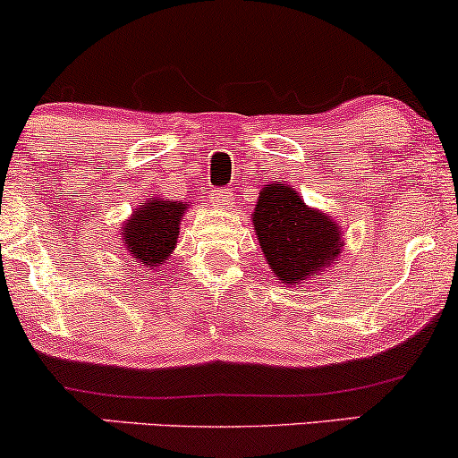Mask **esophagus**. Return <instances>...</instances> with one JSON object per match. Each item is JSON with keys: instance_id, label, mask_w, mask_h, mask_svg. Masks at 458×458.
I'll return each mask as SVG.
<instances>
[{"instance_id": "1", "label": "esophagus", "mask_w": 458, "mask_h": 458, "mask_svg": "<svg viewBox=\"0 0 458 458\" xmlns=\"http://www.w3.org/2000/svg\"><path fill=\"white\" fill-rule=\"evenodd\" d=\"M211 200L215 205H230V191L228 190H213Z\"/></svg>"}]
</instances>
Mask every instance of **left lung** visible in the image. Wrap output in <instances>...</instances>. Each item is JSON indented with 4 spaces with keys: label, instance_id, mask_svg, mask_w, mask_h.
Listing matches in <instances>:
<instances>
[{
    "label": "left lung",
    "instance_id": "1",
    "mask_svg": "<svg viewBox=\"0 0 458 458\" xmlns=\"http://www.w3.org/2000/svg\"><path fill=\"white\" fill-rule=\"evenodd\" d=\"M253 228L275 275L288 285L330 267L344 245L339 225L307 207L294 187L285 183H273L260 191Z\"/></svg>",
    "mask_w": 458,
    "mask_h": 458
}]
</instances>
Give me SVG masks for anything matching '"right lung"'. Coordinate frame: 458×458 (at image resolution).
<instances>
[{"mask_svg": "<svg viewBox=\"0 0 458 458\" xmlns=\"http://www.w3.org/2000/svg\"><path fill=\"white\" fill-rule=\"evenodd\" d=\"M187 205L148 198L123 225V243L142 267L156 268L170 256L179 239V222Z\"/></svg>", "mask_w": 458, "mask_h": 458, "instance_id": "1", "label": "right lung"}]
</instances>
